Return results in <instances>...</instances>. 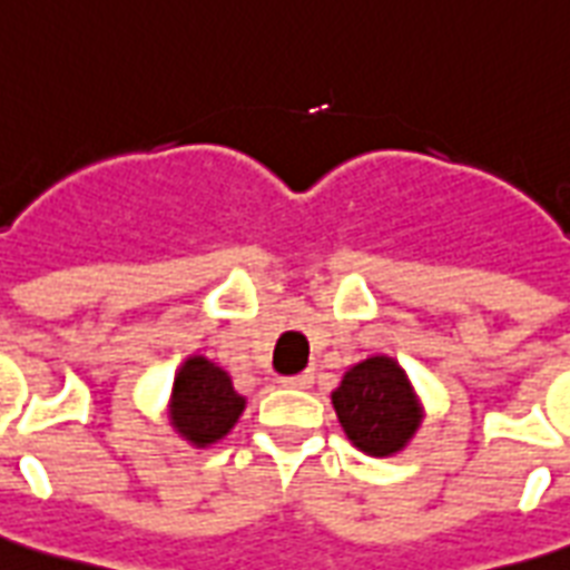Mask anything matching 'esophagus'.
Returning <instances> with one entry per match:
<instances>
[{
	"label": "esophagus",
	"instance_id": "1",
	"mask_svg": "<svg viewBox=\"0 0 570 570\" xmlns=\"http://www.w3.org/2000/svg\"><path fill=\"white\" fill-rule=\"evenodd\" d=\"M281 387H293V390H307L313 384V373H298V375H284L277 379Z\"/></svg>",
	"mask_w": 570,
	"mask_h": 570
}]
</instances>
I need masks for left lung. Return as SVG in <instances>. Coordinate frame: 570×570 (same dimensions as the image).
Listing matches in <instances>:
<instances>
[{
    "instance_id": "1",
    "label": "left lung",
    "mask_w": 570,
    "mask_h": 570,
    "mask_svg": "<svg viewBox=\"0 0 570 570\" xmlns=\"http://www.w3.org/2000/svg\"><path fill=\"white\" fill-rule=\"evenodd\" d=\"M334 407L348 441L366 455L402 450L420 425V407L402 366L390 357H366L343 375Z\"/></svg>"
}]
</instances>
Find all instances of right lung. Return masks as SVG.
<instances>
[{
  "instance_id": "right-lung-1",
  "label": "right lung",
  "mask_w": 570,
  "mask_h": 570,
  "mask_svg": "<svg viewBox=\"0 0 570 570\" xmlns=\"http://www.w3.org/2000/svg\"><path fill=\"white\" fill-rule=\"evenodd\" d=\"M245 399L233 390L230 375L206 357H189L174 381L171 423L197 446L215 443L239 420Z\"/></svg>"
}]
</instances>
